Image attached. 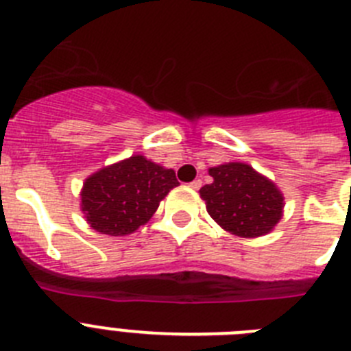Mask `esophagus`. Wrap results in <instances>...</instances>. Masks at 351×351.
Returning <instances> with one entry per match:
<instances>
[{"mask_svg": "<svg viewBox=\"0 0 351 351\" xmlns=\"http://www.w3.org/2000/svg\"><path fill=\"white\" fill-rule=\"evenodd\" d=\"M200 186H202V181H200V179H195V181L190 182L191 190H200Z\"/></svg>", "mask_w": 351, "mask_h": 351, "instance_id": "1", "label": "esophagus"}]
</instances>
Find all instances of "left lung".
<instances>
[{"label": "left lung", "mask_w": 351, "mask_h": 351, "mask_svg": "<svg viewBox=\"0 0 351 351\" xmlns=\"http://www.w3.org/2000/svg\"><path fill=\"white\" fill-rule=\"evenodd\" d=\"M210 184L200 188L210 218L239 237H260L283 216V193L265 176L241 161L209 169Z\"/></svg>", "instance_id": "left-lung-1"}]
</instances>
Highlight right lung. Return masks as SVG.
Here are the masks:
<instances>
[{"label":"right lung","instance_id":"add662e5","mask_svg":"<svg viewBox=\"0 0 351 351\" xmlns=\"http://www.w3.org/2000/svg\"><path fill=\"white\" fill-rule=\"evenodd\" d=\"M179 182L172 169L133 154L91 173L80 191V209L93 230L128 235L153 218Z\"/></svg>","mask_w":351,"mask_h":351}]
</instances>
